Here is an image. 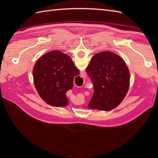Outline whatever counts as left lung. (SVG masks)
Returning <instances> with one entry per match:
<instances>
[{"label":"left lung","instance_id":"obj_1","mask_svg":"<svg viewBox=\"0 0 158 158\" xmlns=\"http://www.w3.org/2000/svg\"><path fill=\"white\" fill-rule=\"evenodd\" d=\"M86 72L94 85L89 108L110 110L122 102L130 85V72L118 55L102 52L94 56Z\"/></svg>","mask_w":158,"mask_h":158}]
</instances>
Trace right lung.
Wrapping results in <instances>:
<instances>
[{"label":"right lung","instance_id":"right-lung-1","mask_svg":"<svg viewBox=\"0 0 158 158\" xmlns=\"http://www.w3.org/2000/svg\"><path fill=\"white\" fill-rule=\"evenodd\" d=\"M79 75L71 58L57 50L42 56L33 69L39 94L49 105L58 107L68 104L66 93L73 88L74 77Z\"/></svg>","mask_w":158,"mask_h":158}]
</instances>
